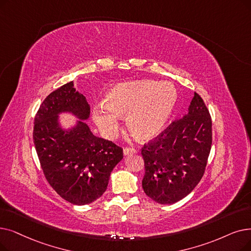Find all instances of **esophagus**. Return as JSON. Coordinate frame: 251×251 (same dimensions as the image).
Masks as SVG:
<instances>
[{
  "mask_svg": "<svg viewBox=\"0 0 251 251\" xmlns=\"http://www.w3.org/2000/svg\"><path fill=\"white\" fill-rule=\"evenodd\" d=\"M136 152H137V151L135 149H133V148H125L123 150L124 156H128L130 154H136Z\"/></svg>",
  "mask_w": 251,
  "mask_h": 251,
  "instance_id": "esophagus-1",
  "label": "esophagus"
}]
</instances>
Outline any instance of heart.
<instances>
[{
  "label": "heart",
  "instance_id": "1",
  "mask_svg": "<svg viewBox=\"0 0 251 251\" xmlns=\"http://www.w3.org/2000/svg\"><path fill=\"white\" fill-rule=\"evenodd\" d=\"M177 100V90L170 82L121 83L107 92L104 103L94 107L93 120L103 136L112 137L119 115L128 114L126 123L130 131L140 139H151L164 129Z\"/></svg>",
  "mask_w": 251,
  "mask_h": 251
}]
</instances>
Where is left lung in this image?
<instances>
[{
  "label": "left lung",
  "mask_w": 251,
  "mask_h": 251,
  "mask_svg": "<svg viewBox=\"0 0 251 251\" xmlns=\"http://www.w3.org/2000/svg\"><path fill=\"white\" fill-rule=\"evenodd\" d=\"M211 126L209 112L195 92L188 114L141 150L146 169L141 183L147 196L160 204H173L195 189L210 152Z\"/></svg>",
  "instance_id": "left-lung-1"
}]
</instances>
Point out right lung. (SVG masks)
Listing matches in <instances>:
<instances>
[{"mask_svg":"<svg viewBox=\"0 0 251 251\" xmlns=\"http://www.w3.org/2000/svg\"><path fill=\"white\" fill-rule=\"evenodd\" d=\"M70 113L76 123L64 128L59 116ZM90 117L86 97L74 82L51 92L35 118L34 144L47 181L61 198L86 205L101 197L123 150L95 136L85 121Z\"/></svg>","mask_w":251,"mask_h":251,"instance_id":"right-lung-1","label":"right lung"}]
</instances>
